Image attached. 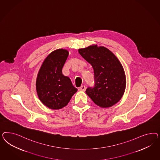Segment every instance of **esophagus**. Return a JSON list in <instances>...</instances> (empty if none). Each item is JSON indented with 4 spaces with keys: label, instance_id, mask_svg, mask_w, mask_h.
<instances>
[{
    "label": "esophagus",
    "instance_id": "1",
    "mask_svg": "<svg viewBox=\"0 0 160 160\" xmlns=\"http://www.w3.org/2000/svg\"><path fill=\"white\" fill-rule=\"evenodd\" d=\"M86 87L85 86H81V87H80V90H81V91H83V92H84L85 90H86Z\"/></svg>",
    "mask_w": 160,
    "mask_h": 160
}]
</instances>
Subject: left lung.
<instances>
[{
  "mask_svg": "<svg viewBox=\"0 0 160 160\" xmlns=\"http://www.w3.org/2000/svg\"><path fill=\"white\" fill-rule=\"evenodd\" d=\"M78 53L94 70L95 84L87 88V95L102 108L112 106L119 102L125 91L126 78L116 56L106 48L97 45L80 48Z\"/></svg>",
  "mask_w": 160,
  "mask_h": 160,
  "instance_id": "1",
  "label": "left lung"
}]
</instances>
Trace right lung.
I'll use <instances>...</instances> for the list:
<instances>
[{"mask_svg":"<svg viewBox=\"0 0 160 160\" xmlns=\"http://www.w3.org/2000/svg\"><path fill=\"white\" fill-rule=\"evenodd\" d=\"M68 56L60 48L49 54L39 70L36 82L40 100L50 109L58 110L68 105L78 89L70 78L64 76L62 68Z\"/></svg>","mask_w":160,"mask_h":160,"instance_id":"right-lung-1","label":"right lung"}]
</instances>
